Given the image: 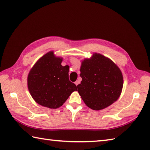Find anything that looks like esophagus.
Wrapping results in <instances>:
<instances>
[{
	"label": "esophagus",
	"instance_id": "obj_1",
	"mask_svg": "<svg viewBox=\"0 0 150 150\" xmlns=\"http://www.w3.org/2000/svg\"><path fill=\"white\" fill-rule=\"evenodd\" d=\"M79 83H80V81H79V80L77 81L76 82H75V84H76V86H77L78 84H79Z\"/></svg>",
	"mask_w": 150,
	"mask_h": 150
}]
</instances>
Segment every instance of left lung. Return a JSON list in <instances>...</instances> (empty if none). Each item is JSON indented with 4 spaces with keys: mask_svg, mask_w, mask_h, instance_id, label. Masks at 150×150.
<instances>
[{
    "mask_svg": "<svg viewBox=\"0 0 150 150\" xmlns=\"http://www.w3.org/2000/svg\"><path fill=\"white\" fill-rule=\"evenodd\" d=\"M78 92L87 106L100 110L119 98L123 86L122 72L112 60L100 53L82 62Z\"/></svg>",
    "mask_w": 150,
    "mask_h": 150,
    "instance_id": "left-lung-1",
    "label": "left lung"
}]
</instances>
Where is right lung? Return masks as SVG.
Here are the masks:
<instances>
[{
	"label": "right lung",
	"mask_w": 150,
	"mask_h": 150,
	"mask_svg": "<svg viewBox=\"0 0 150 150\" xmlns=\"http://www.w3.org/2000/svg\"><path fill=\"white\" fill-rule=\"evenodd\" d=\"M62 58L50 52L35 64L28 74V90L41 106L56 109L77 90V86L69 80V66H62Z\"/></svg>",
	"instance_id": "obj_1"
}]
</instances>
